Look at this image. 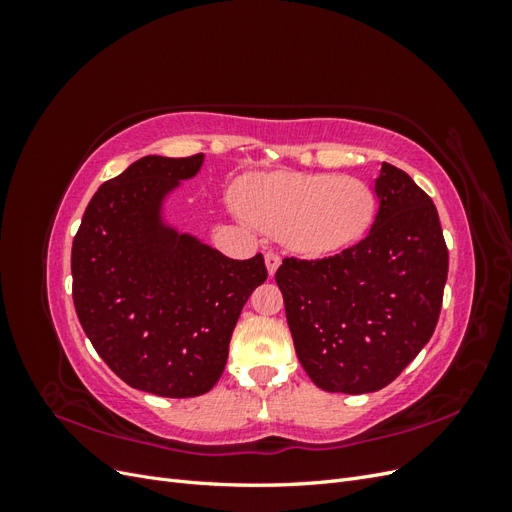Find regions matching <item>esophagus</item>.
<instances>
[{
  "mask_svg": "<svg viewBox=\"0 0 512 512\" xmlns=\"http://www.w3.org/2000/svg\"><path fill=\"white\" fill-rule=\"evenodd\" d=\"M280 262H282V258L277 256L275 252H267V254H265V265H267L269 275H273V273L277 271V267H280Z\"/></svg>",
  "mask_w": 512,
  "mask_h": 512,
  "instance_id": "1",
  "label": "esophagus"
}]
</instances>
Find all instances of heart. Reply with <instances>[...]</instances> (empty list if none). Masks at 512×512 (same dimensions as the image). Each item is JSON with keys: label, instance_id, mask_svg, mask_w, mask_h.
I'll return each mask as SVG.
<instances>
[{"label": "heart", "instance_id": "heart-1", "mask_svg": "<svg viewBox=\"0 0 512 512\" xmlns=\"http://www.w3.org/2000/svg\"><path fill=\"white\" fill-rule=\"evenodd\" d=\"M239 211L262 230L280 232L292 250L335 254L361 241L376 218V194L337 173H262L243 183Z\"/></svg>", "mask_w": 512, "mask_h": 512}]
</instances>
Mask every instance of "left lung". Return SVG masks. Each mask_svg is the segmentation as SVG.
Wrapping results in <instances>:
<instances>
[{
    "instance_id": "left-lung-1",
    "label": "left lung",
    "mask_w": 512,
    "mask_h": 512,
    "mask_svg": "<svg viewBox=\"0 0 512 512\" xmlns=\"http://www.w3.org/2000/svg\"><path fill=\"white\" fill-rule=\"evenodd\" d=\"M380 207L369 235L320 260L284 258L294 350L329 393H374L391 384L438 324L448 250L433 200L404 170L382 162Z\"/></svg>"
}]
</instances>
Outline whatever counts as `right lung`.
Segmentation results:
<instances>
[{"label":"right lung","instance_id":"1","mask_svg":"<svg viewBox=\"0 0 512 512\" xmlns=\"http://www.w3.org/2000/svg\"><path fill=\"white\" fill-rule=\"evenodd\" d=\"M205 156H145L100 185L72 243L76 316L102 361L132 389L196 397L220 380L262 254L232 260L162 218L166 196Z\"/></svg>","mask_w":512,"mask_h":512}]
</instances>
